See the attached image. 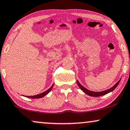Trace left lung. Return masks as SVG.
<instances>
[{
  "instance_id": "obj_1",
  "label": "left lung",
  "mask_w": 130,
  "mask_h": 130,
  "mask_svg": "<svg viewBox=\"0 0 130 130\" xmlns=\"http://www.w3.org/2000/svg\"><path fill=\"white\" fill-rule=\"evenodd\" d=\"M121 81V79H119V80L118 81V82L116 83V84L114 85L113 87L110 88L109 89H108L106 90H105V91H99V92H96V91H90V90H89L86 89L84 87H83V86L81 85L78 82V81H77V84L78 86H79V87L81 89V90H82L83 92H84L86 93V94H87V95H89V96H93V97H99V96H103V95L105 94H108V93L111 92L113 90H115V89L116 87H117L118 85L119 84V82H120Z\"/></svg>"
}]
</instances>
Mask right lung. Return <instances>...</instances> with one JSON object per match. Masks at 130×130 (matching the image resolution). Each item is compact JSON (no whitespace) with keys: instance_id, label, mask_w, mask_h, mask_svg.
<instances>
[{"instance_id":"right-lung-1","label":"right lung","mask_w":130,"mask_h":130,"mask_svg":"<svg viewBox=\"0 0 130 130\" xmlns=\"http://www.w3.org/2000/svg\"><path fill=\"white\" fill-rule=\"evenodd\" d=\"M53 86V84L51 86V87L50 88V89L47 90H46V91H45L44 92H43V93H40V94L35 95V96H25V97H27V98H31V99H39V98H43V97H44V96H46V95H47L48 93L50 92V91L52 89Z\"/></svg>"}]
</instances>
